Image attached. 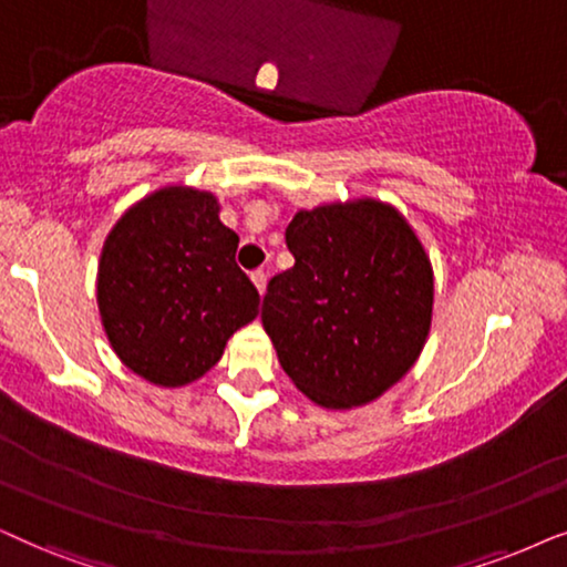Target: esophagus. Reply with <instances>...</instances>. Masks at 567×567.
Segmentation results:
<instances>
[{"mask_svg":"<svg viewBox=\"0 0 567 567\" xmlns=\"http://www.w3.org/2000/svg\"><path fill=\"white\" fill-rule=\"evenodd\" d=\"M252 284L257 286V291H260V293H266V284H268V274H266V270H255V274H252Z\"/></svg>","mask_w":567,"mask_h":567,"instance_id":"obj_1","label":"esophagus"}]
</instances>
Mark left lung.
I'll use <instances>...</instances> for the list:
<instances>
[{"label":"left lung","mask_w":567,"mask_h":567,"mask_svg":"<svg viewBox=\"0 0 567 567\" xmlns=\"http://www.w3.org/2000/svg\"><path fill=\"white\" fill-rule=\"evenodd\" d=\"M293 268L262 297V328L301 393L328 409L378 399L416 362L432 320V268L409 224L359 200L299 210Z\"/></svg>","instance_id":"8db88e82"}]
</instances>
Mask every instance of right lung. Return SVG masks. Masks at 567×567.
Here are the masks:
<instances>
[{
  "mask_svg": "<svg viewBox=\"0 0 567 567\" xmlns=\"http://www.w3.org/2000/svg\"><path fill=\"white\" fill-rule=\"evenodd\" d=\"M239 237L208 193L168 187L124 213L99 266V310L116 357L156 385L210 370L260 293L237 266Z\"/></svg>",
  "mask_w": 567,
  "mask_h": 567,
  "instance_id": "obj_1",
  "label": "right lung"
}]
</instances>
